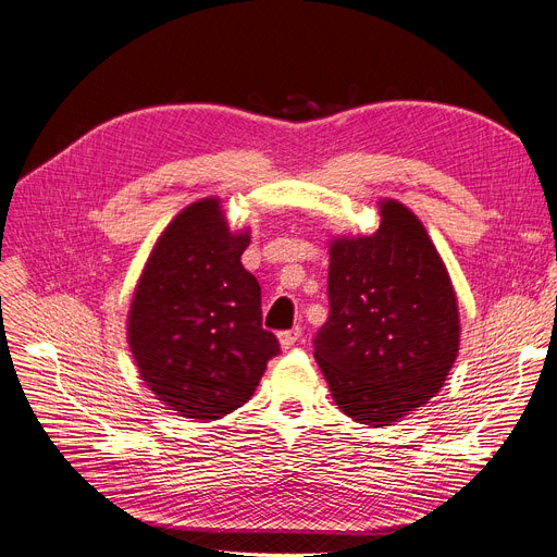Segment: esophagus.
I'll list each match as a JSON object with an SVG mask.
<instances>
[{
	"mask_svg": "<svg viewBox=\"0 0 557 557\" xmlns=\"http://www.w3.org/2000/svg\"><path fill=\"white\" fill-rule=\"evenodd\" d=\"M300 336H302V330H300V327H294V330H286V332H280V334H277L282 349L294 347V345L298 343V338H300Z\"/></svg>",
	"mask_w": 557,
	"mask_h": 557,
	"instance_id": "34e87169",
	"label": "esophagus"
}]
</instances>
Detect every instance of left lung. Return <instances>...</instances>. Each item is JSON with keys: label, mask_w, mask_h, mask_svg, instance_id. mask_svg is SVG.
I'll return each mask as SVG.
<instances>
[{"label": "left lung", "mask_w": 557, "mask_h": 557, "mask_svg": "<svg viewBox=\"0 0 557 557\" xmlns=\"http://www.w3.org/2000/svg\"><path fill=\"white\" fill-rule=\"evenodd\" d=\"M379 214L370 237L330 244V318L313 357L347 418L391 426L443 388L458 357L460 318L422 221L391 198Z\"/></svg>", "instance_id": "1"}]
</instances>
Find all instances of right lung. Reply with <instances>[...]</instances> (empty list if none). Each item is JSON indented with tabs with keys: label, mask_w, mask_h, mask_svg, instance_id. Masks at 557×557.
<instances>
[{
	"label": "right lung",
	"mask_w": 557,
	"mask_h": 557,
	"mask_svg": "<svg viewBox=\"0 0 557 557\" xmlns=\"http://www.w3.org/2000/svg\"><path fill=\"white\" fill-rule=\"evenodd\" d=\"M219 198L191 202L160 234L135 286L128 345L141 382L169 411L216 420L244 406L280 355L261 327V288L242 263Z\"/></svg>",
	"instance_id": "1"
}]
</instances>
